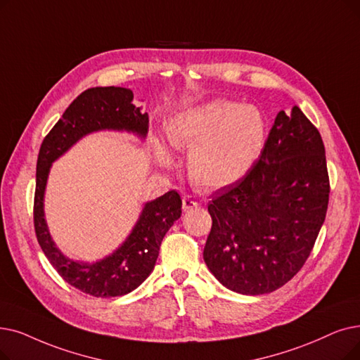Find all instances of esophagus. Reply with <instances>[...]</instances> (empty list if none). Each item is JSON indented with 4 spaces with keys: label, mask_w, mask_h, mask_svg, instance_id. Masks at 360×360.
Returning a JSON list of instances; mask_svg holds the SVG:
<instances>
[{
    "label": "esophagus",
    "mask_w": 360,
    "mask_h": 360,
    "mask_svg": "<svg viewBox=\"0 0 360 360\" xmlns=\"http://www.w3.org/2000/svg\"><path fill=\"white\" fill-rule=\"evenodd\" d=\"M197 206H198V201H195L193 197L186 195V197L182 198V209H184L185 212H188V210H191V209H195Z\"/></svg>",
    "instance_id": "esophagus-1"
}]
</instances>
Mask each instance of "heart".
Here are the masks:
<instances>
[{
	"label": "heart",
	"mask_w": 360,
	"mask_h": 360,
	"mask_svg": "<svg viewBox=\"0 0 360 360\" xmlns=\"http://www.w3.org/2000/svg\"><path fill=\"white\" fill-rule=\"evenodd\" d=\"M166 139L176 150H190L188 175L205 190H222L241 181L259 160L268 139V120L259 107L212 100L184 107L165 124ZM153 159L169 169L174 155L153 141Z\"/></svg>",
	"instance_id": "obj_1"
}]
</instances>
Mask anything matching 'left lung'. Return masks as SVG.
Masks as SVG:
<instances>
[{
  "mask_svg": "<svg viewBox=\"0 0 360 360\" xmlns=\"http://www.w3.org/2000/svg\"><path fill=\"white\" fill-rule=\"evenodd\" d=\"M330 198L325 147L299 107L279 112L259 160L209 202L212 229L202 259L224 287L268 294L302 269Z\"/></svg>",
  "mask_w": 360,
  "mask_h": 360,
  "instance_id": "obj_1",
  "label": "left lung"
}]
</instances>
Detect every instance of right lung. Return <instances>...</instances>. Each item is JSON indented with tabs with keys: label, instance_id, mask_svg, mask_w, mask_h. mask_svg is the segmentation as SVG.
<instances>
[{
	"label": "right lung",
	"instance_id": "right-lung-1",
	"mask_svg": "<svg viewBox=\"0 0 360 360\" xmlns=\"http://www.w3.org/2000/svg\"><path fill=\"white\" fill-rule=\"evenodd\" d=\"M132 101L134 92L122 86L84 91L44 138L38 154L34 205L38 243L66 283L94 297L124 295L141 285L154 269L166 232L182 213V200L174 190L144 202L127 240L112 255L91 263L69 259L51 237L45 221L44 198L53 163L92 132H128L144 139L148 134V113H143V107Z\"/></svg>",
	"mask_w": 360,
	"mask_h": 360
}]
</instances>
